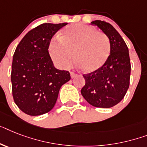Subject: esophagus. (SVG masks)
<instances>
[{
    "label": "esophagus",
    "instance_id": "obj_1",
    "mask_svg": "<svg viewBox=\"0 0 147 147\" xmlns=\"http://www.w3.org/2000/svg\"><path fill=\"white\" fill-rule=\"evenodd\" d=\"M77 76V74H75V73L74 72H71V78H74L75 76Z\"/></svg>",
    "mask_w": 147,
    "mask_h": 147
}]
</instances>
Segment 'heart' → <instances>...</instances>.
Returning <instances> with one entry per match:
<instances>
[{
	"label": "heart",
	"instance_id": "b5f03b06",
	"mask_svg": "<svg viewBox=\"0 0 147 147\" xmlns=\"http://www.w3.org/2000/svg\"><path fill=\"white\" fill-rule=\"evenodd\" d=\"M49 55L55 64L68 68L75 61L85 72H94L105 64L110 53V43L104 33L82 24L70 25L60 37L51 39L48 46Z\"/></svg>",
	"mask_w": 147,
	"mask_h": 147
}]
</instances>
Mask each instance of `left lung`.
<instances>
[{
    "mask_svg": "<svg viewBox=\"0 0 147 147\" xmlns=\"http://www.w3.org/2000/svg\"><path fill=\"white\" fill-rule=\"evenodd\" d=\"M97 25L108 37L110 54L100 69L83 77L86 84L81 94L88 104L101 108H110L123 99L129 87L131 62L128 49L119 32L106 22L95 20Z\"/></svg>",
    "mask_w": 147,
    "mask_h": 147,
    "instance_id": "left-lung-1",
    "label": "left lung"
}]
</instances>
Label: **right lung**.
<instances>
[{
    "label": "right lung",
    "mask_w": 147,
    "mask_h": 147,
    "mask_svg": "<svg viewBox=\"0 0 147 147\" xmlns=\"http://www.w3.org/2000/svg\"><path fill=\"white\" fill-rule=\"evenodd\" d=\"M67 23H43L25 34L13 55L11 82L13 100L30 116L49 112L70 73L54 67L48 51L52 37Z\"/></svg>",
    "instance_id": "1"
}]
</instances>
